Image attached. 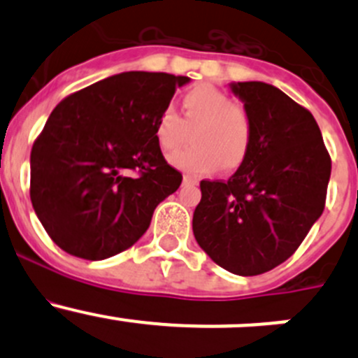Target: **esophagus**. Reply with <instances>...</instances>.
<instances>
[{"instance_id":"1","label":"esophagus","mask_w":358,"mask_h":358,"mask_svg":"<svg viewBox=\"0 0 358 358\" xmlns=\"http://www.w3.org/2000/svg\"><path fill=\"white\" fill-rule=\"evenodd\" d=\"M183 185H197V180L192 178V176L185 175L183 176Z\"/></svg>"}]
</instances>
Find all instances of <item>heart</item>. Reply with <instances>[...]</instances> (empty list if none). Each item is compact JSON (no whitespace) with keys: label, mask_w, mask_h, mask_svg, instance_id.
<instances>
[{"label":"heart","mask_w":358,"mask_h":358,"mask_svg":"<svg viewBox=\"0 0 358 358\" xmlns=\"http://www.w3.org/2000/svg\"><path fill=\"white\" fill-rule=\"evenodd\" d=\"M182 115L183 118L173 107H166L154 126L156 142L164 154L176 152L189 140V131H194L192 149L171 159L176 168L199 178L220 164L225 171L243 164L251 142V122L227 93L197 86L183 96Z\"/></svg>","instance_id":"1"}]
</instances>
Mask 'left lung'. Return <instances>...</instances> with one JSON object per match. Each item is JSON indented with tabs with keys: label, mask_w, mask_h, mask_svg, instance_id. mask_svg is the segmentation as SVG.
<instances>
[{
	"label": "left lung",
	"mask_w": 358,
	"mask_h": 358,
	"mask_svg": "<svg viewBox=\"0 0 358 358\" xmlns=\"http://www.w3.org/2000/svg\"><path fill=\"white\" fill-rule=\"evenodd\" d=\"M251 122L246 159L227 182H201L197 244L222 268L258 275L286 262L320 218L331 157L308 110L273 85L230 83Z\"/></svg>",
	"instance_id": "8db88e82"
}]
</instances>
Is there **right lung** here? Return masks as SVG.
<instances>
[{
    "label": "right lung",
    "instance_id": "1",
    "mask_svg": "<svg viewBox=\"0 0 358 358\" xmlns=\"http://www.w3.org/2000/svg\"><path fill=\"white\" fill-rule=\"evenodd\" d=\"M190 78L129 71L67 96L31 152V202L46 234L78 258H110L147 232L182 183L154 126ZM138 169L140 177L125 175Z\"/></svg>",
    "mask_w": 358,
    "mask_h": 358
}]
</instances>
